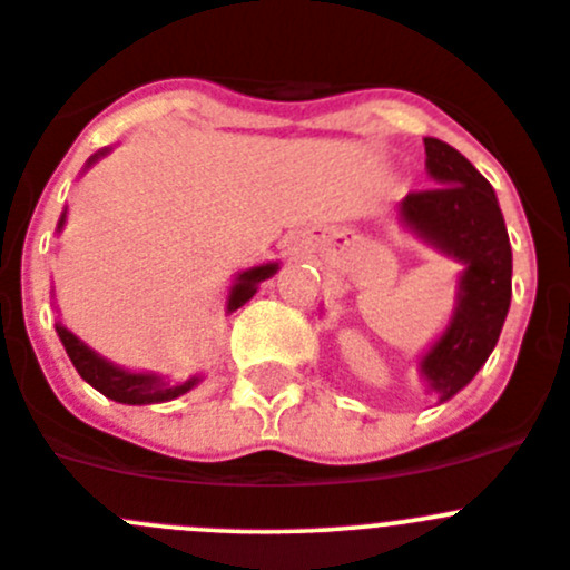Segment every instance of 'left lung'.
I'll list each match as a JSON object with an SVG mask.
<instances>
[{"label": "left lung", "instance_id": "left-lung-1", "mask_svg": "<svg viewBox=\"0 0 570 570\" xmlns=\"http://www.w3.org/2000/svg\"><path fill=\"white\" fill-rule=\"evenodd\" d=\"M424 149L438 186L410 191L401 217L432 245L466 263L455 316L421 362L430 387L446 401L487 364L503 331L511 302V245L487 177L443 140L424 138Z\"/></svg>", "mask_w": 570, "mask_h": 570}]
</instances>
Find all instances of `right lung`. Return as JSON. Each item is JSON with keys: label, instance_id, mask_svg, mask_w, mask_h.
Listing matches in <instances>:
<instances>
[{"label": "right lung", "instance_id": "1", "mask_svg": "<svg viewBox=\"0 0 570 570\" xmlns=\"http://www.w3.org/2000/svg\"><path fill=\"white\" fill-rule=\"evenodd\" d=\"M61 223H65V214H61L59 228H61ZM276 268H279V265L268 263V265H259V268L243 271V274H239V279L234 282L232 296H228V311H237V307H243L250 296L257 294L259 282L268 279V276H274ZM56 333H59L61 344H65L67 356H70L72 367L78 370V375H81L87 384H92L98 393L107 395V399H112V401H118V404H158V401L177 399V395H183L186 390H191L197 384V379H189V381H183V384H177V387H169V384H164V381L153 373H127V370L115 367V364H109L107 358H101L98 353H92V350L87 347L83 342H78V338L67 331V327L56 325Z\"/></svg>", "mask_w": 570, "mask_h": 570}]
</instances>
